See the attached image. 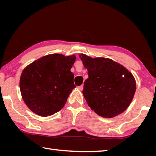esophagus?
I'll use <instances>...</instances> for the list:
<instances>
[{
    "label": "esophagus",
    "instance_id": "1",
    "mask_svg": "<svg viewBox=\"0 0 156 156\" xmlns=\"http://www.w3.org/2000/svg\"><path fill=\"white\" fill-rule=\"evenodd\" d=\"M78 89H79V90H80V91H82L83 89V85H80V86H78Z\"/></svg>",
    "mask_w": 156,
    "mask_h": 156
}]
</instances>
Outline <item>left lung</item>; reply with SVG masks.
<instances>
[{"instance_id":"left-lung-1","label":"left lung","mask_w":156,"mask_h":156,"mask_svg":"<svg viewBox=\"0 0 156 156\" xmlns=\"http://www.w3.org/2000/svg\"><path fill=\"white\" fill-rule=\"evenodd\" d=\"M79 57L88 72L83 94L89 107L103 118H113L125 112L136 90L132 73L112 59L93 58L83 54Z\"/></svg>"}]
</instances>
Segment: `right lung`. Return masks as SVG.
<instances>
[{
	"instance_id": "add662e5",
	"label": "right lung",
	"mask_w": 156,
	"mask_h": 156,
	"mask_svg": "<svg viewBox=\"0 0 156 156\" xmlns=\"http://www.w3.org/2000/svg\"><path fill=\"white\" fill-rule=\"evenodd\" d=\"M76 56L49 54L27 65L20 78L21 96L36 114L47 117L62 109L76 87L71 72Z\"/></svg>"
}]
</instances>
